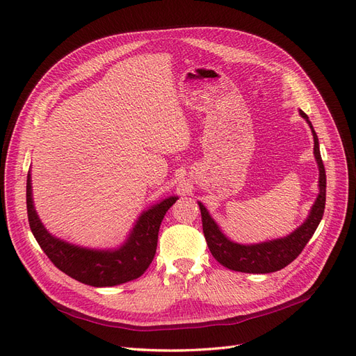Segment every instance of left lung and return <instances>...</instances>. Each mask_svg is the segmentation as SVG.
<instances>
[{
	"instance_id": "obj_1",
	"label": "left lung",
	"mask_w": 356,
	"mask_h": 356,
	"mask_svg": "<svg viewBox=\"0 0 356 356\" xmlns=\"http://www.w3.org/2000/svg\"><path fill=\"white\" fill-rule=\"evenodd\" d=\"M300 115L307 122L312 135H314V154L319 169L318 197L314 203V207H312L306 221L301 224L300 227H297L293 233L281 239H273L251 245L238 243L230 241L227 236L221 232L218 224L213 221L208 209L203 207V203L197 202L202 213L203 234L209 246V251L215 260L224 267L230 268V270L242 273H272L281 270V268L286 267L291 261H294L300 255V252L303 251V248L306 246L312 236H314L322 220V215H324L325 209V168L321 159L319 141L315 129L312 126L309 117L301 110Z\"/></svg>"
}]
</instances>
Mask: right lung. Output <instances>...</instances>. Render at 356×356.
<instances>
[{"label":"right lung","instance_id":"1","mask_svg":"<svg viewBox=\"0 0 356 356\" xmlns=\"http://www.w3.org/2000/svg\"><path fill=\"white\" fill-rule=\"evenodd\" d=\"M177 199V196L166 197L143 211L127 239L118 248L93 250L68 243L47 232L34 207L31 172L26 179L28 221L35 241L59 270L92 286L120 285L134 281L147 270L156 254L161 220Z\"/></svg>","mask_w":356,"mask_h":356}]
</instances>
